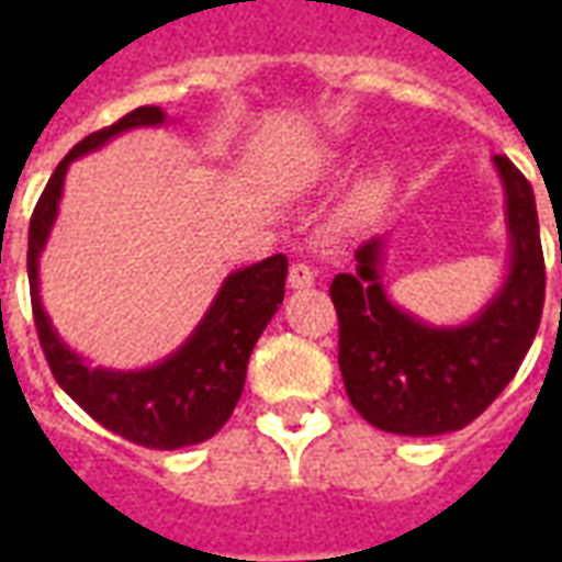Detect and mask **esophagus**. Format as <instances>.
I'll use <instances>...</instances> for the list:
<instances>
[{"instance_id": "obj_1", "label": "esophagus", "mask_w": 562, "mask_h": 562, "mask_svg": "<svg viewBox=\"0 0 562 562\" xmlns=\"http://www.w3.org/2000/svg\"><path fill=\"white\" fill-rule=\"evenodd\" d=\"M313 282H316V270L304 265V261L292 265V270H289V285L292 289H310Z\"/></svg>"}]
</instances>
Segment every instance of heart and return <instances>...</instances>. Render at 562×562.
I'll list each match as a JSON object with an SVG mask.
<instances>
[{
	"label": "heart",
	"mask_w": 562,
	"mask_h": 562,
	"mask_svg": "<svg viewBox=\"0 0 562 562\" xmlns=\"http://www.w3.org/2000/svg\"><path fill=\"white\" fill-rule=\"evenodd\" d=\"M385 195H389V180H385V177H370V180H364V183L358 186L355 204H358V207H376Z\"/></svg>",
	"instance_id": "obj_1"
}]
</instances>
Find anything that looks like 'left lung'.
<instances>
[{
  "mask_svg": "<svg viewBox=\"0 0 562 562\" xmlns=\"http://www.w3.org/2000/svg\"><path fill=\"white\" fill-rule=\"evenodd\" d=\"M494 168L506 195L508 270L470 322L427 325L394 304L382 285L385 237L358 246L352 273L330 282L346 394L364 422L385 434L439 436L467 427L530 352L544 304L536 198L506 156H494Z\"/></svg>",
  "mask_w": 562,
  "mask_h": 562,
  "instance_id": "1",
  "label": "left lung"
}]
</instances>
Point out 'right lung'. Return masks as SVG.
I'll return each instance as SVG.
<instances>
[{"instance_id":"obj_1","label":"right lung","mask_w":562,"mask_h":562,"mask_svg":"<svg viewBox=\"0 0 562 562\" xmlns=\"http://www.w3.org/2000/svg\"><path fill=\"white\" fill-rule=\"evenodd\" d=\"M161 123H165V111L156 104L135 108L132 114L116 120L114 126L87 135L56 165L54 177L44 186L30 220L26 270H30L32 316L38 328V340L59 389L111 434L123 436L135 446L171 451V448L204 442L232 418L234 406L244 394L249 355L282 304L289 258L270 256L258 265L228 273L204 318L189 334V340L165 361L144 370H108V367L87 364L56 334L54 322L44 313L42 289H38V258L56 222L68 165L92 149L104 147L108 140L128 128L161 126Z\"/></svg>"}]
</instances>
